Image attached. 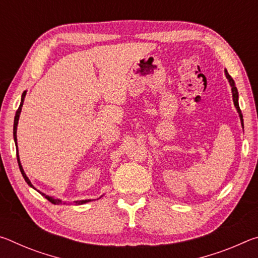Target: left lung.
I'll return each mask as SVG.
<instances>
[{"mask_svg":"<svg viewBox=\"0 0 258 258\" xmlns=\"http://www.w3.org/2000/svg\"><path fill=\"white\" fill-rule=\"evenodd\" d=\"M224 73H225V76H226V78H228V81H229V83H230V85H231V91H232V98H233V103H234V106H235V108H237V111L239 112V116H240V120H241V124H242V126H243V119H242V113H241V110H240V107H239V102H238V98H239V94H238V90H237V87H235V83H234V81H233V78L231 77L230 75H229V73H228V71H224Z\"/></svg>","mask_w":258,"mask_h":258,"instance_id":"1","label":"left lung"}]
</instances>
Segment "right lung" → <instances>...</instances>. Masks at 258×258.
I'll return each instance as SVG.
<instances>
[{
  "label": "right lung",
  "mask_w": 258,
  "mask_h": 258,
  "mask_svg": "<svg viewBox=\"0 0 258 258\" xmlns=\"http://www.w3.org/2000/svg\"><path fill=\"white\" fill-rule=\"evenodd\" d=\"M25 95H26V91H25V92L23 93V95H21V102H20V106H19V108H18V110H17V112H16V116H15V123H14V139H15V143H16V148H17V150H18V146H17V126H18V120H19V116H20V112H21V107H23V103H24ZM17 159H18V164H19L20 172H21V174H23V176H24V178H25V181L27 182V184H28L29 186H32L33 189H35L34 185L32 184V182L29 181V178L27 177V175H26L25 172H24V168H23V166H21V164H20V159H19L18 151H17ZM40 194L43 196V197H45L47 200H49L50 203L54 204V205L66 204V203H63L62 200H60V199H54V198H52V197H49V196H46L45 194H42V192H40ZM89 202H91V199H85V200H77V202H74V204H75V205H83V204H86V203H89Z\"/></svg>",
  "instance_id": "1"
}]
</instances>
